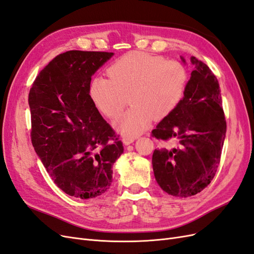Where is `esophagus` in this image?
Segmentation results:
<instances>
[{"instance_id":"34e87169","label":"esophagus","mask_w":254,"mask_h":254,"mask_svg":"<svg viewBox=\"0 0 254 254\" xmlns=\"http://www.w3.org/2000/svg\"><path fill=\"white\" fill-rule=\"evenodd\" d=\"M134 140H135V139H134V137H132V136H124V137H123V142H124L125 145L131 144Z\"/></svg>"}]
</instances>
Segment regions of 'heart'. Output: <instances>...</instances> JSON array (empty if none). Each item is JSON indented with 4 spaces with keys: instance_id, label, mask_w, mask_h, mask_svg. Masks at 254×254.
<instances>
[{
    "instance_id": "heart-1",
    "label": "heart",
    "mask_w": 254,
    "mask_h": 254,
    "mask_svg": "<svg viewBox=\"0 0 254 254\" xmlns=\"http://www.w3.org/2000/svg\"><path fill=\"white\" fill-rule=\"evenodd\" d=\"M109 78L97 76L90 83L89 94L96 109L114 119L129 103L131 108L114 122L115 128L134 136L152 120L171 115L186 95L190 75L178 60L145 52H130L108 67Z\"/></svg>"
}]
</instances>
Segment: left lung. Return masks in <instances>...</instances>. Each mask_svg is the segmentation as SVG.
I'll return each instance as SVG.
<instances>
[{
    "instance_id": "obj_1",
    "label": "left lung",
    "mask_w": 254,
    "mask_h": 254,
    "mask_svg": "<svg viewBox=\"0 0 254 254\" xmlns=\"http://www.w3.org/2000/svg\"><path fill=\"white\" fill-rule=\"evenodd\" d=\"M190 60L195 70L182 102L151 131L157 140L178 142L172 150L155 149L152 168L161 189L182 198L200 193L213 180L227 130L216 76L202 61Z\"/></svg>"
}]
</instances>
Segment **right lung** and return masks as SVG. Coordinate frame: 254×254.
I'll return each instance as SVG.
<instances>
[{"label": "right lung", "instance_id": "1", "mask_svg": "<svg viewBox=\"0 0 254 254\" xmlns=\"http://www.w3.org/2000/svg\"><path fill=\"white\" fill-rule=\"evenodd\" d=\"M113 53L68 51L38 74L29 90L30 137L37 155L65 194L101 196L124 151L120 135L92 103L91 76Z\"/></svg>", "mask_w": 254, "mask_h": 254}]
</instances>
